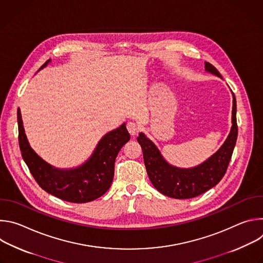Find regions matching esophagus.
<instances>
[{"label": "esophagus", "instance_id": "34e87169", "mask_svg": "<svg viewBox=\"0 0 263 263\" xmlns=\"http://www.w3.org/2000/svg\"><path fill=\"white\" fill-rule=\"evenodd\" d=\"M127 129H128L129 133H130L132 136H136V135L138 134L139 130H140L139 126H138L136 123H134V122H129V123L127 124Z\"/></svg>", "mask_w": 263, "mask_h": 263}]
</instances>
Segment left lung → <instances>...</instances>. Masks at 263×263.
Masks as SVG:
<instances>
[{"label": "left lung", "instance_id": "1", "mask_svg": "<svg viewBox=\"0 0 263 263\" xmlns=\"http://www.w3.org/2000/svg\"><path fill=\"white\" fill-rule=\"evenodd\" d=\"M205 68L218 77L219 71L209 62H205ZM232 128L228 138L218 151L204 163L190 170H182L170 165L161 156L157 146L140 133L137 137L143 161L149 180L155 189L164 196L175 199H192L212 189L224 176L231 160L237 139L236 100L233 95Z\"/></svg>", "mask_w": 263, "mask_h": 263}]
</instances>
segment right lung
Instances as JSON below:
<instances>
[{
    "label": "right lung",
    "mask_w": 263,
    "mask_h": 263,
    "mask_svg": "<svg viewBox=\"0 0 263 263\" xmlns=\"http://www.w3.org/2000/svg\"><path fill=\"white\" fill-rule=\"evenodd\" d=\"M48 60L41 68L45 67ZM18 143L23 159L35 181L44 191L70 203H87L103 196L111 186L115 176V162L122 146L130 139V134L123 124L107 133L98 143L89 159L81 166L60 171L45 162L30 147L17 110Z\"/></svg>",
    "instance_id": "add662e5"
}]
</instances>
